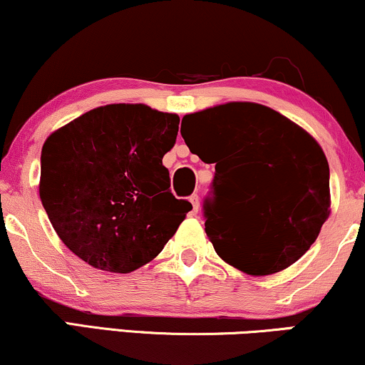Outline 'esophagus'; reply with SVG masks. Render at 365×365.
I'll return each mask as SVG.
<instances>
[{
    "instance_id": "esophagus-1",
    "label": "esophagus",
    "mask_w": 365,
    "mask_h": 365,
    "mask_svg": "<svg viewBox=\"0 0 365 365\" xmlns=\"http://www.w3.org/2000/svg\"><path fill=\"white\" fill-rule=\"evenodd\" d=\"M190 202H192V205H193V212L200 210V200H198L197 193H193V195H190Z\"/></svg>"
}]
</instances>
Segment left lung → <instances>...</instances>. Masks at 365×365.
Returning <instances> with one entry per match:
<instances>
[{
	"label": "left lung",
	"instance_id": "obj_1",
	"mask_svg": "<svg viewBox=\"0 0 365 365\" xmlns=\"http://www.w3.org/2000/svg\"><path fill=\"white\" fill-rule=\"evenodd\" d=\"M182 126L192 153L215 163L204 217L217 255L252 276L297 262L330 215V170L320 145L256 103L187 114Z\"/></svg>",
	"mask_w": 365,
	"mask_h": 365
}]
</instances>
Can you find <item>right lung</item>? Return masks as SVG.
I'll use <instances>...</instances> for the list:
<instances>
[{"label":"right lung","mask_w":365,"mask_h":365,"mask_svg":"<svg viewBox=\"0 0 365 365\" xmlns=\"http://www.w3.org/2000/svg\"><path fill=\"white\" fill-rule=\"evenodd\" d=\"M178 123L177 114L145 104H108L43 143L41 204L62 242L87 264L131 273L160 255L192 210L170 190L161 161Z\"/></svg>","instance_id":"1"}]
</instances>
